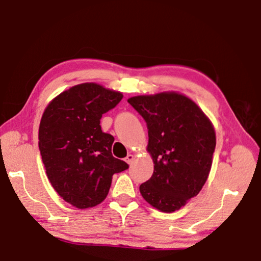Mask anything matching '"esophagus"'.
Listing matches in <instances>:
<instances>
[{"mask_svg": "<svg viewBox=\"0 0 261 261\" xmlns=\"http://www.w3.org/2000/svg\"><path fill=\"white\" fill-rule=\"evenodd\" d=\"M126 162L127 163H129V164H132V162H134V161H135V156L134 155H132V153H129V155H127L126 156Z\"/></svg>", "mask_w": 261, "mask_h": 261, "instance_id": "34e87169", "label": "esophagus"}]
</instances>
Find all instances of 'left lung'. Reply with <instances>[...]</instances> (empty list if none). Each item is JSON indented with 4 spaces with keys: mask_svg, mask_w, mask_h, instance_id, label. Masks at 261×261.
Instances as JSON below:
<instances>
[{
    "mask_svg": "<svg viewBox=\"0 0 261 261\" xmlns=\"http://www.w3.org/2000/svg\"><path fill=\"white\" fill-rule=\"evenodd\" d=\"M127 101L146 122V150L153 161V174L139 192L161 212L178 211L207 181L216 145L214 126L195 101L175 91Z\"/></svg>",
    "mask_w": 261,
    "mask_h": 261,
    "instance_id": "obj_1",
    "label": "left lung"
}]
</instances>
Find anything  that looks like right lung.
Instances as JSON below:
<instances>
[{
  "label": "right lung",
  "instance_id": "1",
  "mask_svg": "<svg viewBox=\"0 0 261 261\" xmlns=\"http://www.w3.org/2000/svg\"><path fill=\"white\" fill-rule=\"evenodd\" d=\"M118 91L95 83L69 87L47 105L39 127V149L47 177L66 202L79 209L108 196L112 176L129 166L112 156V135L100 118L122 100Z\"/></svg>",
  "mask_w": 261,
  "mask_h": 261
}]
</instances>
